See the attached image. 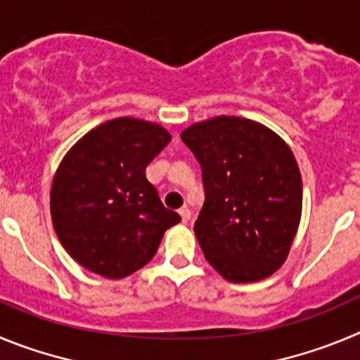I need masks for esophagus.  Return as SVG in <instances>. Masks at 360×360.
Returning <instances> with one entry per match:
<instances>
[{
    "label": "esophagus",
    "mask_w": 360,
    "mask_h": 360,
    "mask_svg": "<svg viewBox=\"0 0 360 360\" xmlns=\"http://www.w3.org/2000/svg\"><path fill=\"white\" fill-rule=\"evenodd\" d=\"M179 215H181V219H183L184 224H186L188 220L192 219V212H190V210H188L186 206H184V208H181V210H179Z\"/></svg>",
    "instance_id": "obj_1"
}]
</instances>
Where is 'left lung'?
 Instances as JSON below:
<instances>
[{"label":"left lung","instance_id":"left-lung-1","mask_svg":"<svg viewBox=\"0 0 360 360\" xmlns=\"http://www.w3.org/2000/svg\"><path fill=\"white\" fill-rule=\"evenodd\" d=\"M202 168L204 206L193 231L222 278L251 283L283 265L301 219L303 186L289 145L265 125L238 116L181 132Z\"/></svg>","mask_w":360,"mask_h":360}]
</instances>
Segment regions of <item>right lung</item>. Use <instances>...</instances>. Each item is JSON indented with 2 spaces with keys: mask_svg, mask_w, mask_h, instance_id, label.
I'll list each match as a JSON object with an SVG mask.
<instances>
[{
  "mask_svg": "<svg viewBox=\"0 0 360 360\" xmlns=\"http://www.w3.org/2000/svg\"><path fill=\"white\" fill-rule=\"evenodd\" d=\"M170 140L161 125L125 116L89 131L63 158L51 184V222L87 271L129 276L154 258L165 231L181 220L145 176Z\"/></svg>",
  "mask_w": 360,
  "mask_h": 360,
  "instance_id": "right-lung-1",
  "label": "right lung"
}]
</instances>
